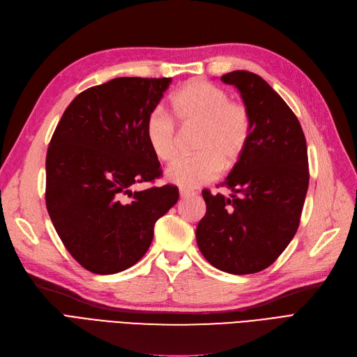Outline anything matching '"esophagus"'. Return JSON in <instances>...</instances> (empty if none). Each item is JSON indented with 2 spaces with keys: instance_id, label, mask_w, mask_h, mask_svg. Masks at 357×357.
<instances>
[{
  "instance_id": "esophagus-1",
  "label": "esophagus",
  "mask_w": 357,
  "mask_h": 357,
  "mask_svg": "<svg viewBox=\"0 0 357 357\" xmlns=\"http://www.w3.org/2000/svg\"><path fill=\"white\" fill-rule=\"evenodd\" d=\"M180 197H188L190 195H193V190H189V189H180Z\"/></svg>"
}]
</instances>
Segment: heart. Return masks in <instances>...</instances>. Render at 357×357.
<instances>
[{"label": "heart", "mask_w": 357, "mask_h": 357, "mask_svg": "<svg viewBox=\"0 0 357 357\" xmlns=\"http://www.w3.org/2000/svg\"><path fill=\"white\" fill-rule=\"evenodd\" d=\"M176 120L197 127L195 151L165 171V178L180 188H197L215 180L221 168H231L243 155L252 135L250 112L245 104L230 99L218 84L193 79L171 96ZM145 137L156 160L169 162L177 155L176 124L165 112L155 109L145 121Z\"/></svg>", "instance_id": "b5f03b06"}]
</instances>
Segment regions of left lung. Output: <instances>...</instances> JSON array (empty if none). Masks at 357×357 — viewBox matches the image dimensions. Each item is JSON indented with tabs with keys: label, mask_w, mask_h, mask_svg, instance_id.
<instances>
[{
	"label": "left lung",
	"mask_w": 357,
	"mask_h": 357,
	"mask_svg": "<svg viewBox=\"0 0 357 357\" xmlns=\"http://www.w3.org/2000/svg\"><path fill=\"white\" fill-rule=\"evenodd\" d=\"M221 80L238 89L252 135L220 184L233 192L230 197L202 192L206 213L196 241L212 266L255 274L275 262L298 228L309 186L306 139L294 112L261 76L236 70Z\"/></svg>",
	"instance_id": "1"
}]
</instances>
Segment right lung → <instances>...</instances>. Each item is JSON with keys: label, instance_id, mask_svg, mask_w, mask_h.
Segmentation results:
<instances>
[{"label": "right lung", "instance_id": "add662e5", "mask_svg": "<svg viewBox=\"0 0 357 357\" xmlns=\"http://www.w3.org/2000/svg\"><path fill=\"white\" fill-rule=\"evenodd\" d=\"M171 77H117L79 93L66 108L47 152L45 202L70 255L93 274H117L149 249L153 225L178 189L132 192L161 176L145 121Z\"/></svg>", "mask_w": 357, "mask_h": 357}]
</instances>
